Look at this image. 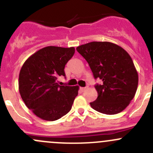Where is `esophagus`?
<instances>
[{
	"label": "esophagus",
	"instance_id": "esophagus-1",
	"mask_svg": "<svg viewBox=\"0 0 153 153\" xmlns=\"http://www.w3.org/2000/svg\"><path fill=\"white\" fill-rule=\"evenodd\" d=\"M80 89H81V92H84V91L86 89V87H81L80 88Z\"/></svg>",
	"mask_w": 153,
	"mask_h": 153
}]
</instances>
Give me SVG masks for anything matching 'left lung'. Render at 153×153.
<instances>
[{"mask_svg":"<svg viewBox=\"0 0 153 153\" xmlns=\"http://www.w3.org/2000/svg\"><path fill=\"white\" fill-rule=\"evenodd\" d=\"M85 58L95 79L98 98L92 109L106 115L119 113L129 104L136 92L138 75L133 61L122 47L110 42L92 41L76 48Z\"/></svg>","mask_w":153,"mask_h":153,"instance_id":"8db88e82","label":"left lung"}]
</instances>
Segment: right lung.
<instances>
[{
	"mask_svg": "<svg viewBox=\"0 0 153 153\" xmlns=\"http://www.w3.org/2000/svg\"><path fill=\"white\" fill-rule=\"evenodd\" d=\"M75 53V48L41 49L24 62L19 74V92L26 106L46 121H55L70 111L78 86H61L59 76Z\"/></svg>",
	"mask_w": 153,
	"mask_h": 153,
	"instance_id": "1",
	"label": "right lung"
}]
</instances>
